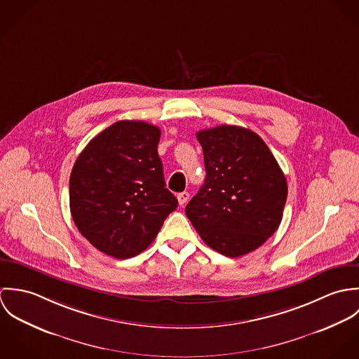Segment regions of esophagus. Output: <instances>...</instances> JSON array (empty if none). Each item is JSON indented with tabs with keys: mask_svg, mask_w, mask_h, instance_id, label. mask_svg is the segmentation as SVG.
I'll use <instances>...</instances> for the list:
<instances>
[{
	"mask_svg": "<svg viewBox=\"0 0 359 359\" xmlns=\"http://www.w3.org/2000/svg\"><path fill=\"white\" fill-rule=\"evenodd\" d=\"M177 199H178V203H180V205H187V202L189 201V194H188V192H181V194L177 195Z\"/></svg>",
	"mask_w": 359,
	"mask_h": 359,
	"instance_id": "obj_1",
	"label": "esophagus"
}]
</instances>
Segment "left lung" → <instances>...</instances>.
Instances as JSON below:
<instances>
[{"mask_svg":"<svg viewBox=\"0 0 359 359\" xmlns=\"http://www.w3.org/2000/svg\"><path fill=\"white\" fill-rule=\"evenodd\" d=\"M205 184L185 212L207 246L226 257L258 249L278 229L287 182L265 142L249 128L218 126L196 134Z\"/></svg>","mask_w":359,"mask_h":359,"instance_id":"left-lung-1","label":"left lung"}]
</instances>
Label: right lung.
<instances>
[{
  "mask_svg": "<svg viewBox=\"0 0 359 359\" xmlns=\"http://www.w3.org/2000/svg\"><path fill=\"white\" fill-rule=\"evenodd\" d=\"M160 134L145 121H117L93 138L73 165V221L107 256L124 259L144 252L178 205L165 188L157 154Z\"/></svg>",
  "mask_w": 359,
  "mask_h": 359,
  "instance_id": "right-lung-1",
  "label": "right lung"
}]
</instances>
